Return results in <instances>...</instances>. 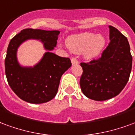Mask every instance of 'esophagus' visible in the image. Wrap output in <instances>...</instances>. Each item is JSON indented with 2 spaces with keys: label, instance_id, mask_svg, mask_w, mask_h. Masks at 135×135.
<instances>
[{
  "label": "esophagus",
  "instance_id": "esophagus-1",
  "mask_svg": "<svg viewBox=\"0 0 135 135\" xmlns=\"http://www.w3.org/2000/svg\"><path fill=\"white\" fill-rule=\"evenodd\" d=\"M71 62L73 65H77V64H78V61L77 60L76 58L73 57L71 59Z\"/></svg>",
  "mask_w": 135,
  "mask_h": 135
}]
</instances>
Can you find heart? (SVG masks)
Instances as JSON below:
<instances>
[{"instance_id": "obj_1", "label": "heart", "mask_w": 135, "mask_h": 135, "mask_svg": "<svg viewBox=\"0 0 135 135\" xmlns=\"http://www.w3.org/2000/svg\"><path fill=\"white\" fill-rule=\"evenodd\" d=\"M106 45V38L103 35L85 32L68 37L66 45L73 52L81 53L86 60H93L100 55Z\"/></svg>"}]
</instances>
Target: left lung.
<instances>
[{
    "label": "left lung",
    "instance_id": "8db88e82",
    "mask_svg": "<svg viewBox=\"0 0 135 135\" xmlns=\"http://www.w3.org/2000/svg\"><path fill=\"white\" fill-rule=\"evenodd\" d=\"M109 28L110 42L101 57L80 63L81 90L86 97L95 101L117 96L128 82L132 70V57L127 37L114 26Z\"/></svg>",
    "mask_w": 135,
    "mask_h": 135
}]
</instances>
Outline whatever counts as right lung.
Listing matches in <instances>:
<instances>
[{"mask_svg":"<svg viewBox=\"0 0 135 135\" xmlns=\"http://www.w3.org/2000/svg\"><path fill=\"white\" fill-rule=\"evenodd\" d=\"M57 30L25 28L10 41L5 59V70L11 88L21 99L31 104L46 103L57 93L62 75L71 66L69 58L51 52L57 45ZM28 39H38L47 52L34 67H23L18 63L17 50Z\"/></svg>","mask_w":135,"mask_h":135,"instance_id":"1","label":"right lung"}]
</instances>
